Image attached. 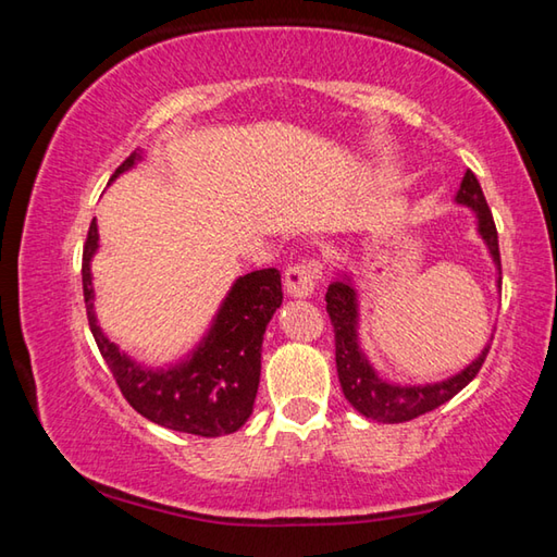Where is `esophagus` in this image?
<instances>
[{"mask_svg":"<svg viewBox=\"0 0 557 557\" xmlns=\"http://www.w3.org/2000/svg\"><path fill=\"white\" fill-rule=\"evenodd\" d=\"M319 282V262L305 260L285 272V292L295 299L312 297Z\"/></svg>","mask_w":557,"mask_h":557,"instance_id":"34e87169","label":"esophagus"}]
</instances>
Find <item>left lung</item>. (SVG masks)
Listing matches in <instances>:
<instances>
[{"instance_id": "1", "label": "left lung", "mask_w": 557, "mask_h": 557, "mask_svg": "<svg viewBox=\"0 0 557 557\" xmlns=\"http://www.w3.org/2000/svg\"><path fill=\"white\" fill-rule=\"evenodd\" d=\"M455 203L465 206V209L474 213L476 235L486 245L488 258H492L498 275L496 287L502 289V258H498L496 225L482 194V186H479L476 176L471 172H467L465 178H461ZM326 312L332 317L334 324L336 373L346 400L351 403V408L356 412H361L363 418L383 422V425H395V422H408L412 418H420V414L435 410L440 405L455 398L467 383L474 381V375L482 369L484 358L488 354L486 344L476 358H471L465 369L447 375V379L442 381L398 383L383 379L379 369L371 363V358L363 351L361 334H358V326H361V301H358L354 272L338 270V275L326 289Z\"/></svg>"}]
</instances>
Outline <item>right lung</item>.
<instances>
[{
    "label": "right lung",
    "instance_id": "obj_1",
    "mask_svg": "<svg viewBox=\"0 0 557 557\" xmlns=\"http://www.w3.org/2000/svg\"><path fill=\"white\" fill-rule=\"evenodd\" d=\"M143 159V149L132 152L110 182ZM98 250L100 233L92 219L83 250V295L90 332L127 403L157 425L188 435L221 437L240 430L256 405L262 336L282 305L280 272L268 268L240 275L225 292L209 329L191 351L172 363L145 366L110 342L98 324L90 270Z\"/></svg>",
    "mask_w": 557,
    "mask_h": 557
}]
</instances>
